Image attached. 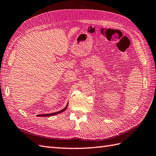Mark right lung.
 I'll use <instances>...</instances> for the list:
<instances>
[{"label":"right lung","instance_id":"obj_1","mask_svg":"<svg viewBox=\"0 0 156 156\" xmlns=\"http://www.w3.org/2000/svg\"><path fill=\"white\" fill-rule=\"evenodd\" d=\"M68 105V103L67 104V105L66 106V107H65L64 108L62 109V110L59 111L55 112H52V113H48V114H40V115H38L37 116H38V117H51V116H54V115H58V114H59V113H61V112H64V111L66 110V109L67 108Z\"/></svg>","mask_w":156,"mask_h":156}]
</instances>
